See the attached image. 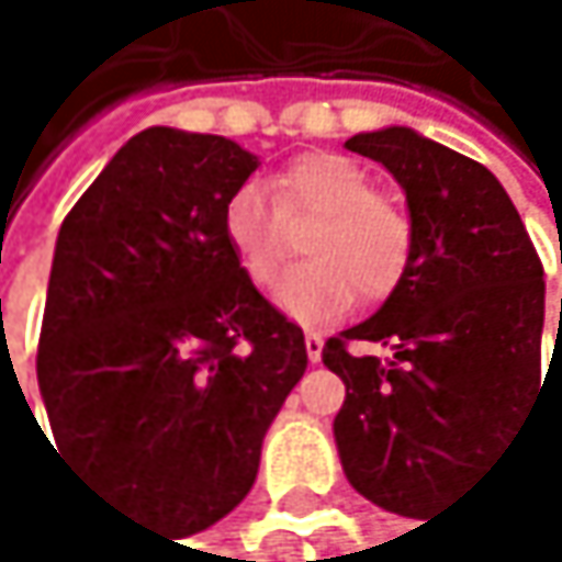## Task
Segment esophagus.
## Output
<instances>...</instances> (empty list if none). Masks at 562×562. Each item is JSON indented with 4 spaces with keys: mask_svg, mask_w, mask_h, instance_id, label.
<instances>
[{
    "mask_svg": "<svg viewBox=\"0 0 562 562\" xmlns=\"http://www.w3.org/2000/svg\"><path fill=\"white\" fill-rule=\"evenodd\" d=\"M306 356H310V363H319V356H323V336L319 333H306Z\"/></svg>",
    "mask_w": 562,
    "mask_h": 562,
    "instance_id": "obj_1",
    "label": "esophagus"
}]
</instances>
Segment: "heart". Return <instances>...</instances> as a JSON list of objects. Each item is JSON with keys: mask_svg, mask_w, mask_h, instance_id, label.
Instances as JSON below:
<instances>
[{"mask_svg": "<svg viewBox=\"0 0 562 562\" xmlns=\"http://www.w3.org/2000/svg\"><path fill=\"white\" fill-rule=\"evenodd\" d=\"M303 233V256L276 303L303 323L326 319L349 306L352 293L363 303L390 296L413 259V216L393 195L376 192L373 176L356 159L319 153L296 159L276 176V203L256 182L239 186L223 213L226 243L259 290H269L283 272L293 236Z\"/></svg>", "mask_w": 562, "mask_h": 562, "instance_id": "obj_1", "label": "heart"}]
</instances>
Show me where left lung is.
<instances>
[{"mask_svg":"<svg viewBox=\"0 0 562 562\" xmlns=\"http://www.w3.org/2000/svg\"><path fill=\"white\" fill-rule=\"evenodd\" d=\"M346 149L393 172L416 243L380 313L323 346V363L346 383L333 432L356 493L419 516L476 476L560 370L557 346L547 376L540 370L543 262L476 159L406 126L359 133Z\"/></svg>","mask_w":562,"mask_h":562,"instance_id":"obj_1","label":"left lung"}]
</instances>
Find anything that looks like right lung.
I'll list each match as a JSON object with an SVG mask.
<instances>
[{
	"label": "right lung",
	"instance_id": "right-lung-1",
	"mask_svg": "<svg viewBox=\"0 0 562 562\" xmlns=\"http://www.w3.org/2000/svg\"><path fill=\"white\" fill-rule=\"evenodd\" d=\"M256 156L153 126L63 220L35 373L56 450L176 537L256 483L306 373L303 329L239 269L223 213Z\"/></svg>",
	"mask_w": 562,
	"mask_h": 562
}]
</instances>
